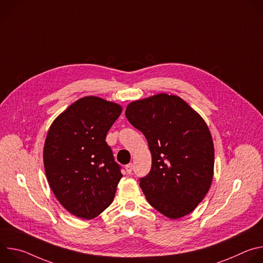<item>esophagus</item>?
<instances>
[{
    "label": "esophagus",
    "instance_id": "esophagus-1",
    "mask_svg": "<svg viewBox=\"0 0 263 263\" xmlns=\"http://www.w3.org/2000/svg\"><path fill=\"white\" fill-rule=\"evenodd\" d=\"M125 168H126L127 174H131L132 171H133V164H132V163H129V164H127V165L125 166Z\"/></svg>",
    "mask_w": 263,
    "mask_h": 263
}]
</instances>
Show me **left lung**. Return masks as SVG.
Wrapping results in <instances>:
<instances>
[{"label":"left lung","mask_w":263,"mask_h":263,"mask_svg":"<svg viewBox=\"0 0 263 263\" xmlns=\"http://www.w3.org/2000/svg\"><path fill=\"white\" fill-rule=\"evenodd\" d=\"M125 115L143 133L152 155L151 171L139 183L149 205L172 219L193 212L213 179L214 146L206 122L167 93L133 101Z\"/></svg>","instance_id":"8db88e82"}]
</instances>
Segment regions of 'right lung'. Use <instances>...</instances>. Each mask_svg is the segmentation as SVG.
Returning <instances> with one entry per match:
<instances>
[{
	"mask_svg": "<svg viewBox=\"0 0 263 263\" xmlns=\"http://www.w3.org/2000/svg\"><path fill=\"white\" fill-rule=\"evenodd\" d=\"M122 110L120 104L87 96L50 126L44 145L46 176L59 203L74 216L92 219L114 201L123 175L105 139Z\"/></svg>",
	"mask_w": 263,
	"mask_h": 263,
	"instance_id": "right-lung-1",
	"label": "right lung"
}]
</instances>
